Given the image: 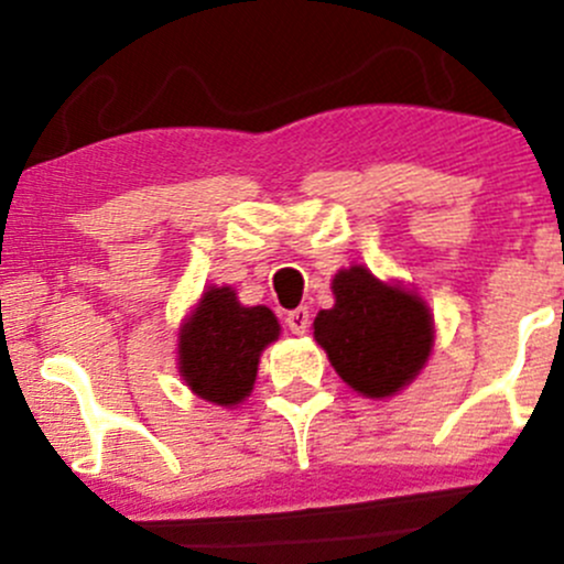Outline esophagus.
<instances>
[{
	"label": "esophagus",
	"instance_id": "34e87169",
	"mask_svg": "<svg viewBox=\"0 0 564 564\" xmlns=\"http://www.w3.org/2000/svg\"><path fill=\"white\" fill-rule=\"evenodd\" d=\"M286 326H289L291 334L307 332V326H310L307 307H296V310H291V313H286Z\"/></svg>",
	"mask_w": 564,
	"mask_h": 564
}]
</instances>
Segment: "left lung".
<instances>
[{"label": "left lung", "instance_id": "obj_1", "mask_svg": "<svg viewBox=\"0 0 564 564\" xmlns=\"http://www.w3.org/2000/svg\"><path fill=\"white\" fill-rule=\"evenodd\" d=\"M336 304L315 318V339L352 390L390 398L422 371L432 349V318L416 294L387 286L366 268L334 278Z\"/></svg>", "mask_w": 564, "mask_h": 564}]
</instances>
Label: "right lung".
Returning <instances> with one entry per match:
<instances>
[{"mask_svg": "<svg viewBox=\"0 0 564 564\" xmlns=\"http://www.w3.org/2000/svg\"><path fill=\"white\" fill-rule=\"evenodd\" d=\"M278 332L268 307H243L228 286L209 289L180 334V373L209 403H241L254 387L260 352Z\"/></svg>", "mask_w": 564, "mask_h": 564, "instance_id": "obj_1", "label": "right lung"}]
</instances>
